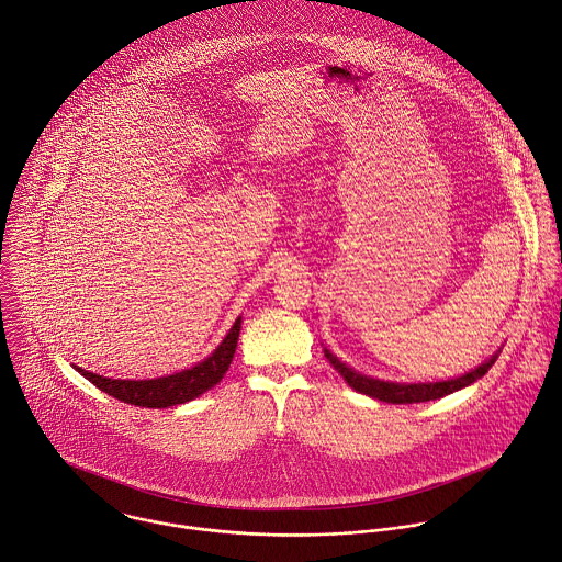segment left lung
<instances>
[{
  "label": "left lung",
  "mask_w": 562,
  "mask_h": 562,
  "mask_svg": "<svg viewBox=\"0 0 562 562\" xmlns=\"http://www.w3.org/2000/svg\"><path fill=\"white\" fill-rule=\"evenodd\" d=\"M501 350H496L490 359H485L483 363H479L476 368H472L470 372L461 378H452V380H441V382H419V384H406V382H384V380H375L357 372L355 368L346 366L344 361H339L326 346H324V357L330 361V366L339 372L344 378V382L361 393L368 395L372 400H380L386 404H422V402H432V400H441L450 393H457L470 384H474L476 380H481L485 372L492 368V363L496 361Z\"/></svg>",
  "instance_id": "left-lung-1"
}]
</instances>
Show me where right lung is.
<instances>
[{"label": "right lung", "mask_w": 562, "mask_h": 562, "mask_svg": "<svg viewBox=\"0 0 562 562\" xmlns=\"http://www.w3.org/2000/svg\"><path fill=\"white\" fill-rule=\"evenodd\" d=\"M240 324H243V317L234 322L225 339L214 348L210 357H205L192 368L173 372V375H165L156 380H112V378L97 375V372L83 370L79 366H75V370H79L81 375L88 382H92L99 391L132 406L169 408V406L187 404L201 397L210 389H214L225 378V372L229 370V363L238 346Z\"/></svg>", "instance_id": "obj_1"}]
</instances>
